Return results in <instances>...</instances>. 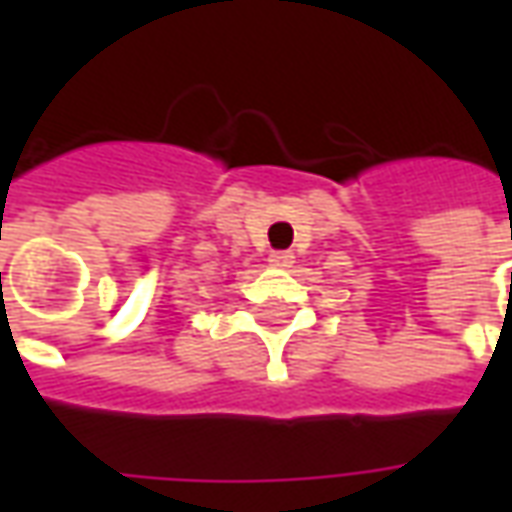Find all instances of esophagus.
I'll list each match as a JSON object with an SVG mask.
<instances>
[{"instance_id": "obj_1", "label": "esophagus", "mask_w": 512, "mask_h": 512, "mask_svg": "<svg viewBox=\"0 0 512 512\" xmlns=\"http://www.w3.org/2000/svg\"><path fill=\"white\" fill-rule=\"evenodd\" d=\"M268 263L274 268H290L296 263V257H293V252H285V249H282V252H271V255H268Z\"/></svg>"}]
</instances>
